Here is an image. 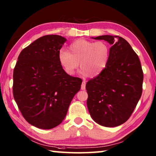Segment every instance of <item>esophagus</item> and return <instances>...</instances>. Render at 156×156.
Here are the masks:
<instances>
[{
	"label": "esophagus",
	"mask_w": 156,
	"mask_h": 156,
	"mask_svg": "<svg viewBox=\"0 0 156 156\" xmlns=\"http://www.w3.org/2000/svg\"><path fill=\"white\" fill-rule=\"evenodd\" d=\"M85 88H86V81L84 80L82 82V85H81V89L82 90H85Z\"/></svg>",
	"instance_id": "1"
}]
</instances>
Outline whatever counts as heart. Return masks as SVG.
<instances>
[{
  "label": "heart",
  "mask_w": 156,
  "mask_h": 156,
  "mask_svg": "<svg viewBox=\"0 0 156 156\" xmlns=\"http://www.w3.org/2000/svg\"><path fill=\"white\" fill-rule=\"evenodd\" d=\"M110 58V48L104 41H92L80 39L69 45L68 51L61 49L59 62L66 74H74L80 62L82 74L93 78L107 67Z\"/></svg>",
  "instance_id": "1"
}]
</instances>
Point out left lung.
<instances>
[{
  "mask_svg": "<svg viewBox=\"0 0 156 156\" xmlns=\"http://www.w3.org/2000/svg\"><path fill=\"white\" fill-rule=\"evenodd\" d=\"M94 39L107 41L111 48L107 67L86 85L88 109L98 124L117 127L128 120L141 98L143 70L138 55L125 39L107 35Z\"/></svg>",
  "mask_w": 156,
  "mask_h": 156,
  "instance_id": "8db88e82",
  "label": "left lung"
}]
</instances>
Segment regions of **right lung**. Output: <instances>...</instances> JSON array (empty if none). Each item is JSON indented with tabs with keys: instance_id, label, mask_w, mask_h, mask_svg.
Listing matches in <instances>:
<instances>
[{
	"instance_id": "1",
	"label": "right lung",
	"mask_w": 156,
	"mask_h": 156,
	"mask_svg": "<svg viewBox=\"0 0 156 156\" xmlns=\"http://www.w3.org/2000/svg\"><path fill=\"white\" fill-rule=\"evenodd\" d=\"M66 41L58 35L36 39L20 53L13 71L16 103L25 120L39 129L60 124L81 87L82 79L66 74L59 62Z\"/></svg>"
}]
</instances>
